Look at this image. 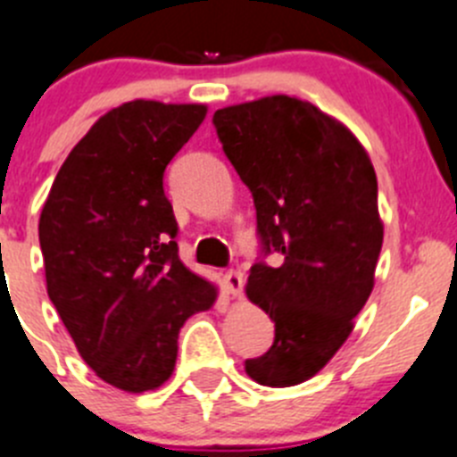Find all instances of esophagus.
<instances>
[{
  "label": "esophagus",
  "instance_id": "34e87169",
  "mask_svg": "<svg viewBox=\"0 0 457 457\" xmlns=\"http://www.w3.org/2000/svg\"><path fill=\"white\" fill-rule=\"evenodd\" d=\"M224 287H226V292L233 296V299H240L242 287H245V274L237 270H228L224 274Z\"/></svg>",
  "mask_w": 457,
  "mask_h": 457
}]
</instances>
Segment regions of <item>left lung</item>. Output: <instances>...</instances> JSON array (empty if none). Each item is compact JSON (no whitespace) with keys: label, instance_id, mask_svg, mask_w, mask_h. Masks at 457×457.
Here are the masks:
<instances>
[{"label":"left lung","instance_id":"obj_1","mask_svg":"<svg viewBox=\"0 0 457 457\" xmlns=\"http://www.w3.org/2000/svg\"><path fill=\"white\" fill-rule=\"evenodd\" d=\"M212 122L253 196L262 249L280 258L278 267L256 262L246 280L276 337L245 371L292 387L328 365L374 290L383 246L374 165L340 120L299 97L220 108Z\"/></svg>","mask_w":457,"mask_h":457}]
</instances>
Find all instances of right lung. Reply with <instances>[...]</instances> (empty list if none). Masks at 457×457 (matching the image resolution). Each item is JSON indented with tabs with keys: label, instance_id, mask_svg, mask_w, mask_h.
I'll return each instance as SVG.
<instances>
[{
	"label": "right lung",
	"instance_id": "1",
	"mask_svg": "<svg viewBox=\"0 0 457 457\" xmlns=\"http://www.w3.org/2000/svg\"><path fill=\"white\" fill-rule=\"evenodd\" d=\"M206 112L154 99L108 111L65 158L37 221L47 295L67 333L99 378L131 395L170 378L179 330L220 295L179 258L162 190L167 162Z\"/></svg>",
	"mask_w": 457,
	"mask_h": 457
}]
</instances>
